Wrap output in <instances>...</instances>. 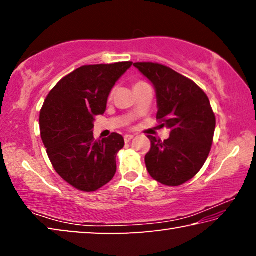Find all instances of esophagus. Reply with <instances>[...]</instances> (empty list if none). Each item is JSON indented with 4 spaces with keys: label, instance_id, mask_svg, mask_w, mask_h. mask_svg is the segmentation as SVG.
<instances>
[{
    "label": "esophagus",
    "instance_id": "esophagus-1",
    "mask_svg": "<svg viewBox=\"0 0 256 256\" xmlns=\"http://www.w3.org/2000/svg\"><path fill=\"white\" fill-rule=\"evenodd\" d=\"M132 138H133V136H128H128H124V141L126 142V144H128V142L131 141Z\"/></svg>",
    "mask_w": 256,
    "mask_h": 256
}]
</instances>
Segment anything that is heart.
Segmentation results:
<instances>
[{
  "mask_svg": "<svg viewBox=\"0 0 256 256\" xmlns=\"http://www.w3.org/2000/svg\"><path fill=\"white\" fill-rule=\"evenodd\" d=\"M144 84H146L144 81H138V82H136V84H134V88H138V86H144ZM112 92H110V97H108V99H112Z\"/></svg>",
  "mask_w": 256,
  "mask_h": 256,
  "instance_id": "heart-1",
  "label": "heart"
}]
</instances>
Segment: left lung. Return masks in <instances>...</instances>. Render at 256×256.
<instances>
[{
    "instance_id": "8db88e82",
    "label": "left lung",
    "mask_w": 256,
    "mask_h": 256,
    "mask_svg": "<svg viewBox=\"0 0 256 256\" xmlns=\"http://www.w3.org/2000/svg\"><path fill=\"white\" fill-rule=\"evenodd\" d=\"M148 78L157 94L159 126L170 130L167 140L148 136L146 170L154 180L180 186L192 180L210 154L216 116L204 92L188 78L159 63L133 64Z\"/></svg>"
}]
</instances>
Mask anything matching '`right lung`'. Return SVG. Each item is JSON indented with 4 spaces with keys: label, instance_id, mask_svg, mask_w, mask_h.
Listing matches in <instances>:
<instances>
[{
    "label": "right lung",
    "instance_id": "add662e5",
    "mask_svg": "<svg viewBox=\"0 0 256 256\" xmlns=\"http://www.w3.org/2000/svg\"><path fill=\"white\" fill-rule=\"evenodd\" d=\"M132 62L84 66L50 90L40 115L42 140L56 172L82 192H94L116 172V156L124 146L120 134L94 140L97 115L106 110L112 86Z\"/></svg>",
    "mask_w": 256,
    "mask_h": 256
}]
</instances>
